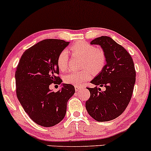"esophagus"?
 Returning <instances> with one entry per match:
<instances>
[{
  "label": "esophagus",
  "mask_w": 151,
  "mask_h": 151,
  "mask_svg": "<svg viewBox=\"0 0 151 151\" xmlns=\"http://www.w3.org/2000/svg\"><path fill=\"white\" fill-rule=\"evenodd\" d=\"M75 90H76V92H78L79 91H81V87H78V86H76Z\"/></svg>",
  "instance_id": "obj_1"
}]
</instances>
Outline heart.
<instances>
[{
	"label": "heart",
	"instance_id": "obj_1",
	"mask_svg": "<svg viewBox=\"0 0 151 151\" xmlns=\"http://www.w3.org/2000/svg\"><path fill=\"white\" fill-rule=\"evenodd\" d=\"M73 55L83 57V67L87 68L81 72H71L64 77V82L74 86H81L86 81L90 78L91 72L97 74L104 68L106 62V55L103 49L96 48L92 44L86 41H79L70 48ZM69 61V53L66 49L63 50L57 58V65L59 70H67Z\"/></svg>",
	"mask_w": 151,
	"mask_h": 151
}]
</instances>
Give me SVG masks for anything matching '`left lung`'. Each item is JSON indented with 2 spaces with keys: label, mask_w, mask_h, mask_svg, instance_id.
<instances>
[{
  "label": "left lung",
  "mask_w": 151,
  "mask_h": 151,
  "mask_svg": "<svg viewBox=\"0 0 151 151\" xmlns=\"http://www.w3.org/2000/svg\"><path fill=\"white\" fill-rule=\"evenodd\" d=\"M91 44L101 45L106 53V64L91 81L96 86L88 88L91 96L86 108L96 121H109L121 116L130 102L135 83L134 63L126 49L110 37L95 38ZM97 86H104L106 91H101Z\"/></svg>",
  "instance_id": "obj_1"
}]
</instances>
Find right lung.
Wrapping results in <instances>:
<instances>
[{
  "instance_id": "add662e5",
  "label": "right lung",
  "mask_w": 151,
  "mask_h": 151,
  "mask_svg": "<svg viewBox=\"0 0 151 151\" xmlns=\"http://www.w3.org/2000/svg\"><path fill=\"white\" fill-rule=\"evenodd\" d=\"M70 42L45 39L27 49L17 66L16 95L25 113L32 121L43 127H51L65 117L67 103L75 93L70 84H62L57 92L49 88L51 83L60 84L57 76V58Z\"/></svg>"
}]
</instances>
